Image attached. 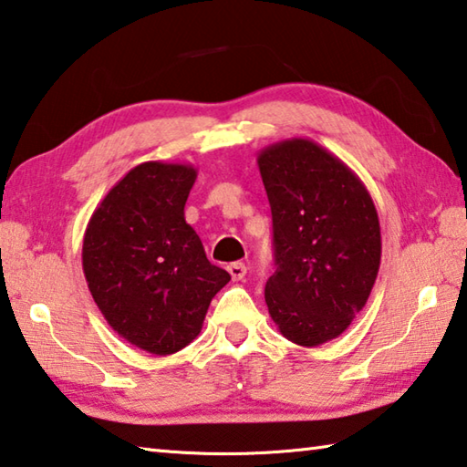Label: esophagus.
<instances>
[{
  "mask_svg": "<svg viewBox=\"0 0 467 467\" xmlns=\"http://www.w3.org/2000/svg\"><path fill=\"white\" fill-rule=\"evenodd\" d=\"M228 274H231L234 282H239V279H243L244 274H247V265H244V263H241V261L231 263V265H228Z\"/></svg>",
  "mask_w": 467,
  "mask_h": 467,
  "instance_id": "obj_1",
  "label": "esophagus"
}]
</instances>
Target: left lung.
<instances>
[{
	"label": "left lung",
	"instance_id": "8db88e82",
	"mask_svg": "<svg viewBox=\"0 0 467 467\" xmlns=\"http://www.w3.org/2000/svg\"><path fill=\"white\" fill-rule=\"evenodd\" d=\"M274 218L275 274L265 285L269 317L287 341H333L363 310L381 259L379 218L363 182L310 139L259 150Z\"/></svg>",
	"mask_w": 467,
	"mask_h": 467
}]
</instances>
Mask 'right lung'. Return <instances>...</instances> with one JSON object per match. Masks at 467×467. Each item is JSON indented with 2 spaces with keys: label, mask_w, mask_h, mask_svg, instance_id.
Here are the masks:
<instances>
[{
  "label": "right lung",
  "mask_w": 467,
  "mask_h": 467,
  "mask_svg": "<svg viewBox=\"0 0 467 467\" xmlns=\"http://www.w3.org/2000/svg\"><path fill=\"white\" fill-rule=\"evenodd\" d=\"M196 177L198 169L188 163L137 165L93 210L83 234V274L93 302L124 341L152 355L190 345L212 298L231 282L185 223Z\"/></svg>",
  "instance_id": "add662e5"
}]
</instances>
